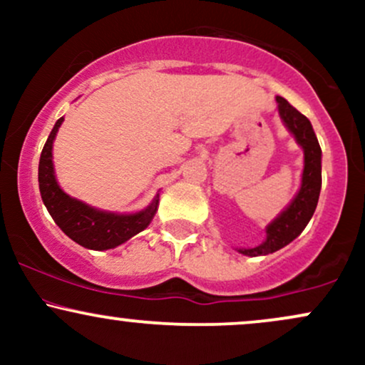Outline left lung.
<instances>
[{"label":"left lung","mask_w":365,"mask_h":365,"mask_svg":"<svg viewBox=\"0 0 365 365\" xmlns=\"http://www.w3.org/2000/svg\"><path fill=\"white\" fill-rule=\"evenodd\" d=\"M276 101H278L279 116L304 149L305 165L302 187H300L295 199L292 200L290 206L267 226V237L261 245L254 247V249H238V252L250 255V257L276 252L282 247L290 244L293 238L299 237L316 211L321 192V148L311 121L299 110H295L287 99L278 96Z\"/></svg>","instance_id":"8db88e82"}]
</instances>
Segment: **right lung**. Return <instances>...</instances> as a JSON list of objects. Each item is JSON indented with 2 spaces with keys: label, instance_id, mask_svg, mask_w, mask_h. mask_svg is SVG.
I'll return each instance as SVG.
<instances>
[{
  "label": "right lung",
  "instance_id": "add662e5",
  "mask_svg": "<svg viewBox=\"0 0 365 365\" xmlns=\"http://www.w3.org/2000/svg\"><path fill=\"white\" fill-rule=\"evenodd\" d=\"M63 118L54 125L48 140H46L39 159V190L44 206L54 223L61 228L66 237L78 245L92 250H106L118 247L128 238L148 228L158 211V197L144 211L135 215H115L86 206L81 200L66 195L58 185L53 170V140L60 128Z\"/></svg>",
  "mask_w": 365,
  "mask_h": 365
}]
</instances>
